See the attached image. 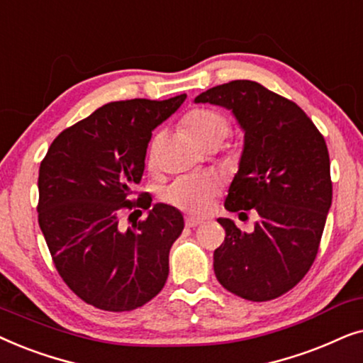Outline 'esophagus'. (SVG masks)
Returning <instances> with one entry per match:
<instances>
[{"instance_id": "34e87169", "label": "esophagus", "mask_w": 363, "mask_h": 363, "mask_svg": "<svg viewBox=\"0 0 363 363\" xmlns=\"http://www.w3.org/2000/svg\"><path fill=\"white\" fill-rule=\"evenodd\" d=\"M201 224H202L201 219H196V217H186V227H192V229H194V227Z\"/></svg>"}]
</instances>
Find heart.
Listing matches in <instances>:
<instances>
[{
	"label": "heart",
	"mask_w": 363,
	"mask_h": 363,
	"mask_svg": "<svg viewBox=\"0 0 363 363\" xmlns=\"http://www.w3.org/2000/svg\"><path fill=\"white\" fill-rule=\"evenodd\" d=\"M182 125L191 138L206 147L211 144H219L224 141L230 131V123L220 111L212 108H194L182 118ZM159 141L156 134L149 147V164L154 162V151ZM219 192V182L216 177L207 174H192V176H182L172 181L162 192L164 201L172 204L177 209L189 212V214L201 216L209 209L211 202Z\"/></svg>",
	"instance_id": "1"
}]
</instances>
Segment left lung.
Instances as JSON below:
<instances>
[{
    "label": "left lung",
    "instance_id": "8db88e82",
    "mask_svg": "<svg viewBox=\"0 0 363 363\" xmlns=\"http://www.w3.org/2000/svg\"><path fill=\"white\" fill-rule=\"evenodd\" d=\"M196 103L224 106L244 129L239 171L225 209L255 211L254 232L217 219L225 239L214 250L220 286L252 302L277 298L312 267L332 204L325 139L294 101L255 81L238 79L204 91Z\"/></svg>",
    "mask_w": 363,
    "mask_h": 363
}]
</instances>
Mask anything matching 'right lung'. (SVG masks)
Masks as SVG:
<instances>
[{"mask_svg":"<svg viewBox=\"0 0 363 363\" xmlns=\"http://www.w3.org/2000/svg\"><path fill=\"white\" fill-rule=\"evenodd\" d=\"M184 99L104 104L65 129L41 161L38 222L52 262L66 286L101 311L143 307L167 280L169 250L184 219L167 204L149 209V194L133 196L152 129ZM134 208L150 214L124 230L122 212Z\"/></svg>","mask_w":363,"mask_h":363,"instance_id":"obj_1","label":"right lung"}]
</instances>
